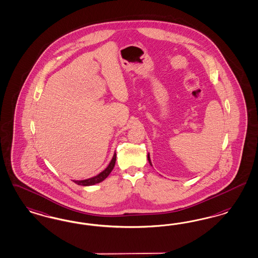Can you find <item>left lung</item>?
Masks as SVG:
<instances>
[{
    "instance_id": "left-lung-1",
    "label": "left lung",
    "mask_w": 258,
    "mask_h": 258,
    "mask_svg": "<svg viewBox=\"0 0 258 258\" xmlns=\"http://www.w3.org/2000/svg\"><path fill=\"white\" fill-rule=\"evenodd\" d=\"M147 159H148V162L150 163V165H152V163H151V160H150V156H149V154L147 155Z\"/></svg>"
}]
</instances>
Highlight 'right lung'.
<instances>
[{
    "label": "right lung",
    "mask_w": 258,
    "mask_h": 258,
    "mask_svg": "<svg viewBox=\"0 0 258 258\" xmlns=\"http://www.w3.org/2000/svg\"><path fill=\"white\" fill-rule=\"evenodd\" d=\"M115 160H116V154H114L112 161L109 163V165L106 167L105 169L102 172H100L98 175H96L95 177L89 178L86 180H81V181H74L79 185H83V186H89V185H94L96 183H98L100 181H104L106 178L109 176V174L112 172L114 166L115 164Z\"/></svg>",
    "instance_id": "obj_1"
}]
</instances>
